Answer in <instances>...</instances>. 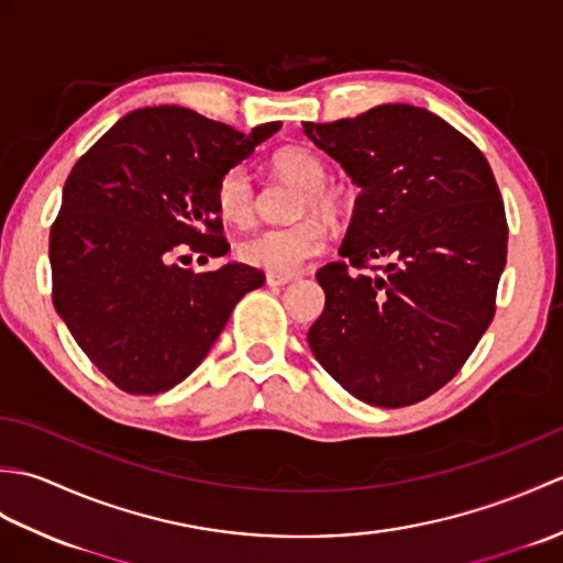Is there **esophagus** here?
<instances>
[{
    "instance_id": "esophagus-1",
    "label": "esophagus",
    "mask_w": 563,
    "mask_h": 563,
    "mask_svg": "<svg viewBox=\"0 0 563 563\" xmlns=\"http://www.w3.org/2000/svg\"><path fill=\"white\" fill-rule=\"evenodd\" d=\"M292 280H295V275H288V273H266L268 288H283V285H288Z\"/></svg>"
}]
</instances>
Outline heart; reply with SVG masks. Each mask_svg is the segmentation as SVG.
I'll list each match as a JSON object with an SVG mask.
<instances>
[{"label":"heart","instance_id":"heart-1","mask_svg":"<svg viewBox=\"0 0 563 563\" xmlns=\"http://www.w3.org/2000/svg\"><path fill=\"white\" fill-rule=\"evenodd\" d=\"M275 166L307 188L305 202L319 210H336L341 196L327 186V164L312 150L285 147L275 154ZM218 210L224 220L249 224L256 210V190L244 164L227 169L218 184ZM327 246V227L317 218L290 224H271L251 232L239 242V258L268 273H295L307 258Z\"/></svg>","mask_w":563,"mask_h":563}]
</instances>
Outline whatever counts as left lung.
<instances>
[{"label": "left lung", "mask_w": 563, "mask_h": 563, "mask_svg": "<svg viewBox=\"0 0 563 563\" xmlns=\"http://www.w3.org/2000/svg\"><path fill=\"white\" fill-rule=\"evenodd\" d=\"M302 125L361 188L343 261L317 271L327 305L309 349L361 401H421L460 373L496 312L508 224L492 166L409 103Z\"/></svg>", "instance_id": "left-lung-1"}]
</instances>
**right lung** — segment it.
Wrapping results in <instances>:
<instances>
[{"mask_svg":"<svg viewBox=\"0 0 563 563\" xmlns=\"http://www.w3.org/2000/svg\"><path fill=\"white\" fill-rule=\"evenodd\" d=\"M249 135L184 106L121 118L69 172L51 230L53 305L89 361L128 394L184 382L234 305L266 280L246 263L194 273L176 251L224 256L218 184L278 133Z\"/></svg>","mask_w":563,"mask_h":563,"instance_id":"obj_1","label":"right lung"}]
</instances>
